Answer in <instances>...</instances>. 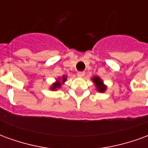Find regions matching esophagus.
<instances>
[{
  "label": "esophagus",
  "instance_id": "obj_1",
  "mask_svg": "<svg viewBox=\"0 0 148 148\" xmlns=\"http://www.w3.org/2000/svg\"><path fill=\"white\" fill-rule=\"evenodd\" d=\"M85 72L84 71H78L77 73V77H84V75H85Z\"/></svg>",
  "mask_w": 148,
  "mask_h": 148
}]
</instances>
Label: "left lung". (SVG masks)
Masks as SVG:
<instances>
[{"label":"left lung","mask_w":148,"mask_h":148,"mask_svg":"<svg viewBox=\"0 0 148 148\" xmlns=\"http://www.w3.org/2000/svg\"><path fill=\"white\" fill-rule=\"evenodd\" d=\"M92 80H93V83L95 84V86L97 88V90L100 92V93H103V92H105L106 90V85H104L103 84L102 80L99 77H93L92 78Z\"/></svg>","instance_id":"obj_1"}]
</instances>
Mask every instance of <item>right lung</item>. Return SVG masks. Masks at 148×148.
Wrapping results in <instances>:
<instances>
[{
	"mask_svg": "<svg viewBox=\"0 0 148 148\" xmlns=\"http://www.w3.org/2000/svg\"><path fill=\"white\" fill-rule=\"evenodd\" d=\"M66 81V76H62L61 78H58V80L53 84L51 87V90H57V89H59L61 87L62 84H63Z\"/></svg>",
	"mask_w": 148,
	"mask_h": 148,
	"instance_id": "1",
	"label": "right lung"
}]
</instances>
